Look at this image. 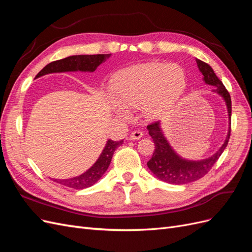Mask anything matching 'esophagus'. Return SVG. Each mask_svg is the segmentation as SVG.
Masks as SVG:
<instances>
[{
    "instance_id": "obj_1",
    "label": "esophagus",
    "mask_w": 252,
    "mask_h": 252,
    "mask_svg": "<svg viewBox=\"0 0 252 252\" xmlns=\"http://www.w3.org/2000/svg\"><path fill=\"white\" fill-rule=\"evenodd\" d=\"M143 136V132L141 130H134L129 135V139L130 140H140Z\"/></svg>"
}]
</instances>
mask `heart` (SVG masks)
I'll use <instances>...</instances> for the list:
<instances>
[{
	"label": "heart",
	"mask_w": 252,
	"mask_h": 252,
	"mask_svg": "<svg viewBox=\"0 0 252 252\" xmlns=\"http://www.w3.org/2000/svg\"><path fill=\"white\" fill-rule=\"evenodd\" d=\"M187 88V75L178 64L146 63L124 68L114 75L112 94L118 114L140 108L148 119H157L174 108Z\"/></svg>",
	"instance_id": "heart-1"
}]
</instances>
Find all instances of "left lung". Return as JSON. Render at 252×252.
I'll list each match as a JSON object with an SVG mask.
<instances>
[{"mask_svg": "<svg viewBox=\"0 0 252 252\" xmlns=\"http://www.w3.org/2000/svg\"><path fill=\"white\" fill-rule=\"evenodd\" d=\"M195 61L197 67H199V70L203 74V81L206 84H208V85L215 86L216 89H213V93L222 96L223 100L225 101L228 111V119H229V127H228V132L224 144L215 155L207 158L200 159V161H190V159L182 158L174 151L169 142L167 141L159 122H156V123H152L147 126L149 135L154 140V143L156 145V150L154 155H152V158L147 162L148 168L158 179L174 185L187 184V183L194 182L203 178L205 174H207L208 171L211 169V167L218 161L220 155L223 154L230 138V94L223 85V83L217 77L212 68L207 63L197 59Z\"/></svg>", "mask_w": 252, "mask_h": 252, "instance_id": "left-lung-1", "label": "left lung"}]
</instances>
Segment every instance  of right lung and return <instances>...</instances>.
<instances>
[{"label":"right lung","mask_w":252,"mask_h":252,"mask_svg":"<svg viewBox=\"0 0 252 252\" xmlns=\"http://www.w3.org/2000/svg\"><path fill=\"white\" fill-rule=\"evenodd\" d=\"M109 55H79L70 56L65 59L55 61L45 66L43 69L36 74V78L43 77L45 74L57 73V72H68V71H83V72H94L106 60L109 59ZM122 141L108 140L106 143L102 154L98 157L95 163L84 173L71 179L55 180L61 185L73 189H84L94 185L95 183L102 178V175L108 169L114 151L121 145Z\"/></svg>","instance_id":"1"}]
</instances>
